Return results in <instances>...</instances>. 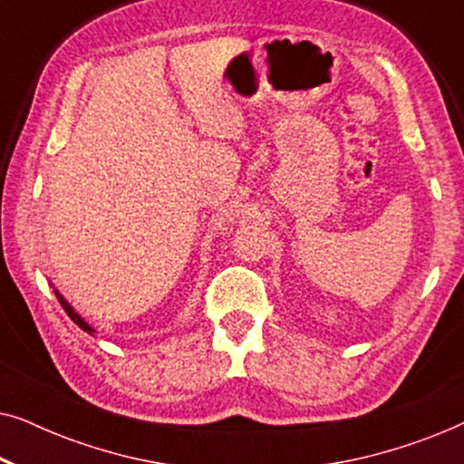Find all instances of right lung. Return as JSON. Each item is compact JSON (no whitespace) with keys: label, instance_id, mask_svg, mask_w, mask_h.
<instances>
[{"label":"right lung","instance_id":"add662e5","mask_svg":"<svg viewBox=\"0 0 464 464\" xmlns=\"http://www.w3.org/2000/svg\"><path fill=\"white\" fill-rule=\"evenodd\" d=\"M56 297H59V302H61V306H63V308H65V313H67V314H69V319H72V321H73V323H75V325H80V327H82V329H84V332H91V334H92V332H94V329H91V327H88V323H86V321H84V319H82V316H80V314H78V313H75V310H73V308H72V306H69V304H67V302H65V300H63V297H61V295H59V294H56Z\"/></svg>","mask_w":464,"mask_h":464}]
</instances>
